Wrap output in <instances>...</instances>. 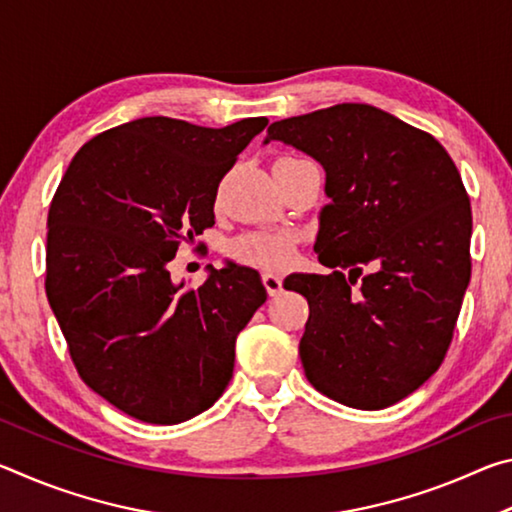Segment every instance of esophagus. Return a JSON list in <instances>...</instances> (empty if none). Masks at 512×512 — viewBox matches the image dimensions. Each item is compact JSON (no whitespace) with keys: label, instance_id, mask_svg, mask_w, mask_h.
Returning a JSON list of instances; mask_svg holds the SVG:
<instances>
[{"label":"esophagus","instance_id":"obj_1","mask_svg":"<svg viewBox=\"0 0 512 512\" xmlns=\"http://www.w3.org/2000/svg\"><path fill=\"white\" fill-rule=\"evenodd\" d=\"M262 282H264V287L268 291V296H277V293L282 291V277L277 273H264Z\"/></svg>","mask_w":512,"mask_h":512}]
</instances>
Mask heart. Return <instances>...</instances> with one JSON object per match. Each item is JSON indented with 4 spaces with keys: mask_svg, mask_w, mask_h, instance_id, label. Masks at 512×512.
Here are the masks:
<instances>
[{
    "mask_svg": "<svg viewBox=\"0 0 512 512\" xmlns=\"http://www.w3.org/2000/svg\"><path fill=\"white\" fill-rule=\"evenodd\" d=\"M228 255L241 264L259 268H284L293 257V237L289 232L280 230L246 232V235L230 241Z\"/></svg>",
    "mask_w": 512,
    "mask_h": 512,
    "instance_id": "b5f03b06",
    "label": "heart"
}]
</instances>
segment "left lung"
Instances as JSON below:
<instances>
[{
    "label": "left lung",
    "mask_w": 512,
    "mask_h": 512,
    "mask_svg": "<svg viewBox=\"0 0 512 512\" xmlns=\"http://www.w3.org/2000/svg\"><path fill=\"white\" fill-rule=\"evenodd\" d=\"M271 140L323 164L329 196L314 250L336 271L284 280L309 302L305 375L352 409H386L418 391L452 343L472 273L461 173L436 137L368 103L275 121Z\"/></svg>",
    "instance_id": "8db88e82"
}]
</instances>
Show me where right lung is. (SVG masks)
I'll use <instances>...</instances> for the list:
<instances>
[{
  "instance_id": "right-lung-1",
  "label": "right lung",
  "mask_w": 512,
  "mask_h": 512,
  "mask_svg": "<svg viewBox=\"0 0 512 512\" xmlns=\"http://www.w3.org/2000/svg\"><path fill=\"white\" fill-rule=\"evenodd\" d=\"M268 124L142 117L92 137L47 219V300L81 379L135 420L178 424L219 400L237 334L266 302L248 266L173 284L183 241L214 225L221 178Z\"/></svg>"
}]
</instances>
